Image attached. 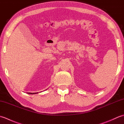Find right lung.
Here are the masks:
<instances>
[{
	"label": "right lung",
	"mask_w": 124,
	"mask_h": 124,
	"mask_svg": "<svg viewBox=\"0 0 124 124\" xmlns=\"http://www.w3.org/2000/svg\"><path fill=\"white\" fill-rule=\"evenodd\" d=\"M28 94H37V93H38H38H27Z\"/></svg>",
	"instance_id": "add662e5"
}]
</instances>
